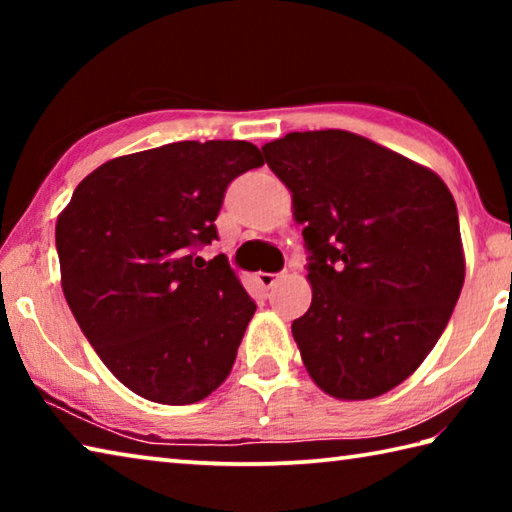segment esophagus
Instances as JSON below:
<instances>
[{"mask_svg": "<svg viewBox=\"0 0 512 512\" xmlns=\"http://www.w3.org/2000/svg\"><path fill=\"white\" fill-rule=\"evenodd\" d=\"M277 277H280V275H275V273H257L255 280H257V284L262 289H271L273 284L277 282Z\"/></svg>", "mask_w": 512, "mask_h": 512, "instance_id": "esophagus-1", "label": "esophagus"}]
</instances>
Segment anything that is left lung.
<instances>
[{
    "instance_id": "8db88e82",
    "label": "left lung",
    "mask_w": 512,
    "mask_h": 512,
    "mask_svg": "<svg viewBox=\"0 0 512 512\" xmlns=\"http://www.w3.org/2000/svg\"><path fill=\"white\" fill-rule=\"evenodd\" d=\"M305 223L311 305L291 332L309 377L336 400H372L413 375L461 296L454 196L438 173L348 131L262 146Z\"/></svg>"
}]
</instances>
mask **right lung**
Here are the masks:
<instances>
[{
	"label": "right lung",
	"instance_id": "obj_1",
	"mask_svg": "<svg viewBox=\"0 0 512 512\" xmlns=\"http://www.w3.org/2000/svg\"><path fill=\"white\" fill-rule=\"evenodd\" d=\"M241 140L173 142L103 162L56 221L60 284L121 384L158 404L205 400L230 375L257 305L216 239L225 187L262 167Z\"/></svg>",
	"mask_w": 512,
	"mask_h": 512
}]
</instances>
